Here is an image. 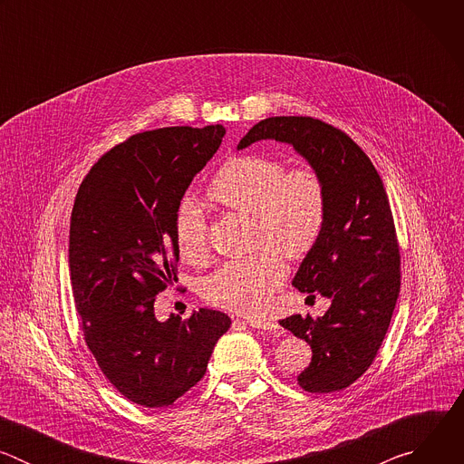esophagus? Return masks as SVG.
Wrapping results in <instances>:
<instances>
[{"mask_svg":"<svg viewBox=\"0 0 464 464\" xmlns=\"http://www.w3.org/2000/svg\"><path fill=\"white\" fill-rule=\"evenodd\" d=\"M249 326L256 328V330H268V333H279V324L270 321V319H247Z\"/></svg>","mask_w":464,"mask_h":464,"instance_id":"obj_1","label":"esophagus"}]
</instances>
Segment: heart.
I'll list each match as a JSON object with an SVG mask.
<instances>
[{
    "mask_svg": "<svg viewBox=\"0 0 464 464\" xmlns=\"http://www.w3.org/2000/svg\"><path fill=\"white\" fill-rule=\"evenodd\" d=\"M211 200L226 209L251 215V255L227 260L206 281L204 297L222 308L255 315L266 308L286 276L285 256H304L319 240L326 218V192L321 174L310 165L285 169L268 154L231 156L208 187ZM174 237L188 262L208 256V222L194 202L176 213Z\"/></svg>",
    "mask_w": 464,
    "mask_h": 464,
    "instance_id": "obj_1",
    "label": "heart"
}]
</instances>
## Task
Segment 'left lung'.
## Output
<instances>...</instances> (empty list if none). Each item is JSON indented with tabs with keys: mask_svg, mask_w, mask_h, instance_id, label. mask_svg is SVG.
<instances>
[{
	"mask_svg": "<svg viewBox=\"0 0 464 464\" xmlns=\"http://www.w3.org/2000/svg\"><path fill=\"white\" fill-rule=\"evenodd\" d=\"M292 145L324 183L326 218L294 277L301 292L333 301L323 317L279 321L312 347L297 376L308 392H336L372 363L401 292V249L382 178L369 156L340 128L314 117H268L240 140Z\"/></svg>",
	"mask_w": 464,
	"mask_h": 464,
	"instance_id": "8db88e82",
	"label": "left lung"
}]
</instances>
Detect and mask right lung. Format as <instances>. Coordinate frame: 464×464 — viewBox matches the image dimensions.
I'll return each instance as SVG.
<instances>
[{
  "label": "right lung",
  "mask_w": 464,
  "mask_h": 464,
  "mask_svg": "<svg viewBox=\"0 0 464 464\" xmlns=\"http://www.w3.org/2000/svg\"><path fill=\"white\" fill-rule=\"evenodd\" d=\"M224 136L222 124L141 131L108 150L75 196L70 277L84 340L110 383L143 408L172 406L200 382L231 326L209 308L154 315L156 295L178 283L179 202Z\"/></svg>",
  "instance_id": "1"
}]
</instances>
